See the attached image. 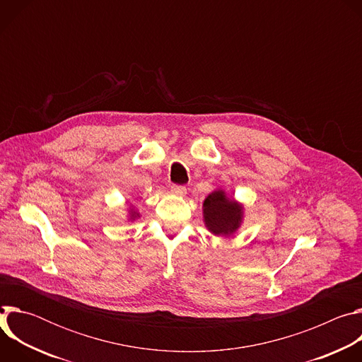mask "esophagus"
Segmentation results:
<instances>
[{
	"label": "esophagus",
	"instance_id": "1",
	"mask_svg": "<svg viewBox=\"0 0 362 362\" xmlns=\"http://www.w3.org/2000/svg\"><path fill=\"white\" fill-rule=\"evenodd\" d=\"M172 193L177 194V196H185L186 194V187L185 186H179V185H173L172 186Z\"/></svg>",
	"mask_w": 362,
	"mask_h": 362
}]
</instances>
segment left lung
Returning a JSON list of instances; mask_svg holds the SVG:
<instances>
[{
    "mask_svg": "<svg viewBox=\"0 0 362 362\" xmlns=\"http://www.w3.org/2000/svg\"><path fill=\"white\" fill-rule=\"evenodd\" d=\"M202 214L206 229L221 238L233 236L245 219L243 203L229 196L223 187L215 189L204 197Z\"/></svg>",
    "mask_w": 362,
    "mask_h": 362,
    "instance_id": "8db88e82",
    "label": "left lung"
}]
</instances>
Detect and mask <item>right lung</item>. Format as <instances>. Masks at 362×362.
Instances as JSON below:
<instances>
[{
    "label": "right lung",
    "instance_id": "obj_1",
    "mask_svg": "<svg viewBox=\"0 0 362 362\" xmlns=\"http://www.w3.org/2000/svg\"><path fill=\"white\" fill-rule=\"evenodd\" d=\"M140 212L136 209V206H133L132 203L129 204V209H127V215H126V221L127 222H134L140 218Z\"/></svg>",
    "mask_w": 362,
    "mask_h": 362
}]
</instances>
